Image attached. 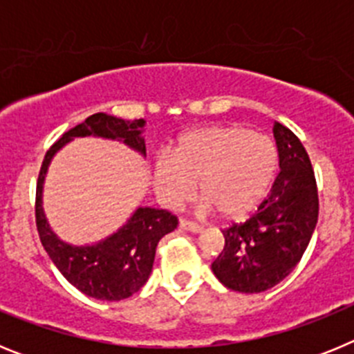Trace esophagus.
I'll list each match as a JSON object with an SVG mask.
<instances>
[{"label": "esophagus", "mask_w": 354, "mask_h": 354, "mask_svg": "<svg viewBox=\"0 0 354 354\" xmlns=\"http://www.w3.org/2000/svg\"><path fill=\"white\" fill-rule=\"evenodd\" d=\"M179 227L184 228V230H189V232H195V234L204 230V227H202V225L195 223V221H192V220H184V218L179 221Z\"/></svg>", "instance_id": "obj_1"}]
</instances>
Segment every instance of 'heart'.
Listing matches in <instances>:
<instances>
[{"mask_svg": "<svg viewBox=\"0 0 354 354\" xmlns=\"http://www.w3.org/2000/svg\"><path fill=\"white\" fill-rule=\"evenodd\" d=\"M278 171L273 140L243 126H211L187 131L171 156H159L154 187L170 207L195 193L223 220H241L262 202Z\"/></svg>", "mask_w": 354, "mask_h": 354, "instance_id": "obj_1", "label": "heart"}]
</instances>
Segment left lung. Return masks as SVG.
<instances>
[{
  "label": "left lung",
  "instance_id": "1",
  "mask_svg": "<svg viewBox=\"0 0 354 354\" xmlns=\"http://www.w3.org/2000/svg\"><path fill=\"white\" fill-rule=\"evenodd\" d=\"M280 174L271 193L245 223L221 230L225 248L212 262L216 278L237 292H264L301 261L319 216L312 162L290 129L274 122Z\"/></svg>",
  "mask_w": 354,
  "mask_h": 354
}]
</instances>
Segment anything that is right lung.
Masks as SVG:
<instances>
[{
  "label": "right lung",
  "mask_w": 354,
  "mask_h": 354,
  "mask_svg": "<svg viewBox=\"0 0 354 354\" xmlns=\"http://www.w3.org/2000/svg\"><path fill=\"white\" fill-rule=\"evenodd\" d=\"M145 120H124L106 113L90 115L88 118L62 136L40 167L35 195V221L40 243L62 274L81 292L104 301H120L138 292L154 264L156 248L162 236L177 228V216L165 209L138 207L124 227L113 236L99 241L97 245L72 246L64 243L49 228L42 209V186L53 156L74 138L99 136L118 140L145 156V140L142 127Z\"/></svg>",
  "instance_id": "1"
}]
</instances>
